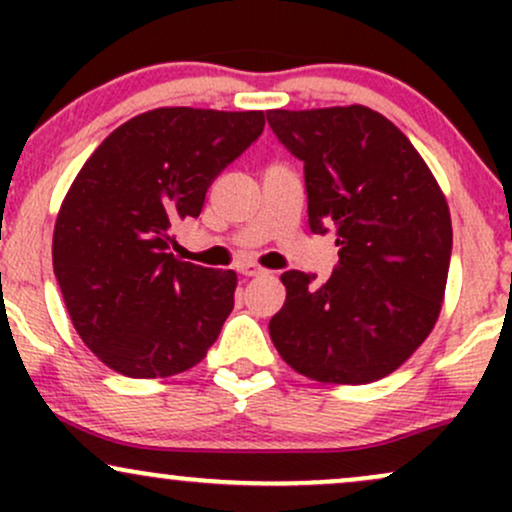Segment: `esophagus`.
Listing matches in <instances>:
<instances>
[{
    "mask_svg": "<svg viewBox=\"0 0 512 512\" xmlns=\"http://www.w3.org/2000/svg\"><path fill=\"white\" fill-rule=\"evenodd\" d=\"M238 272L243 276H262V274H267V269H262L260 264H255V262H245V264H240Z\"/></svg>",
    "mask_w": 512,
    "mask_h": 512,
    "instance_id": "1",
    "label": "esophagus"
}]
</instances>
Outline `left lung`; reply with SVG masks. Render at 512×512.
<instances>
[{
    "label": "left lung",
    "instance_id": "obj_1",
    "mask_svg": "<svg viewBox=\"0 0 512 512\" xmlns=\"http://www.w3.org/2000/svg\"><path fill=\"white\" fill-rule=\"evenodd\" d=\"M281 144L301 158L310 231L337 233L339 264L281 274L284 308L269 337L305 378L366 385L402 366L431 334L452 252L450 209L424 158L366 105L269 110Z\"/></svg>",
    "mask_w": 512,
    "mask_h": 512
}]
</instances>
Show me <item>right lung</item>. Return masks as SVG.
Listing matches in <instances>:
<instances>
[{
  "label": "right lung",
  "mask_w": 512,
  "mask_h": 512,
  "mask_svg": "<svg viewBox=\"0 0 512 512\" xmlns=\"http://www.w3.org/2000/svg\"><path fill=\"white\" fill-rule=\"evenodd\" d=\"M264 129L262 110L156 108L115 129L57 214L52 267L74 330L127 378H168L207 356L238 276L175 260L173 228Z\"/></svg>",
  "instance_id": "obj_1"
}]
</instances>
